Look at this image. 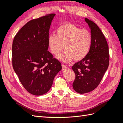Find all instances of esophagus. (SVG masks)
Wrapping results in <instances>:
<instances>
[{"label":"esophagus","instance_id":"obj_1","mask_svg":"<svg viewBox=\"0 0 123 123\" xmlns=\"http://www.w3.org/2000/svg\"><path fill=\"white\" fill-rule=\"evenodd\" d=\"M62 69L63 70H65V69H67L68 67L66 66V65L65 64H62Z\"/></svg>","mask_w":123,"mask_h":123}]
</instances>
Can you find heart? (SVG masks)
<instances>
[{"mask_svg":"<svg viewBox=\"0 0 123 123\" xmlns=\"http://www.w3.org/2000/svg\"><path fill=\"white\" fill-rule=\"evenodd\" d=\"M92 37L89 31L67 23L57 28L56 34H51L48 42L50 50L54 55L59 54L64 48L63 53L57 59L63 62H70L72 59L79 61L87 55L92 44Z\"/></svg>","mask_w":123,"mask_h":123,"instance_id":"heart-1","label":"heart"}]
</instances>
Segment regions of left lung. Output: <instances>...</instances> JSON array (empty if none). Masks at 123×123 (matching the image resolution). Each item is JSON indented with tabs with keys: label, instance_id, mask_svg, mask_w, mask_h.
Returning <instances> with one entry per match:
<instances>
[{
	"label": "left lung",
	"instance_id": "1",
	"mask_svg": "<svg viewBox=\"0 0 123 123\" xmlns=\"http://www.w3.org/2000/svg\"><path fill=\"white\" fill-rule=\"evenodd\" d=\"M85 21L91 30L92 44L87 55L72 67L75 74L73 88L81 94L89 92L98 87L109 62L108 45L104 34L95 23L87 18Z\"/></svg>",
	"mask_w": 123,
	"mask_h": 123
}]
</instances>
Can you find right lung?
Returning a JSON list of instances; mask_svg holds the SVG:
<instances>
[{
	"mask_svg": "<svg viewBox=\"0 0 123 123\" xmlns=\"http://www.w3.org/2000/svg\"><path fill=\"white\" fill-rule=\"evenodd\" d=\"M55 15L49 14L30 20L13 40V69L23 87L34 95L48 92L62 69L61 63L48 50L49 30Z\"/></svg>",
	"mask_w": 123,
	"mask_h": 123,
	"instance_id": "1",
	"label": "right lung"
}]
</instances>
